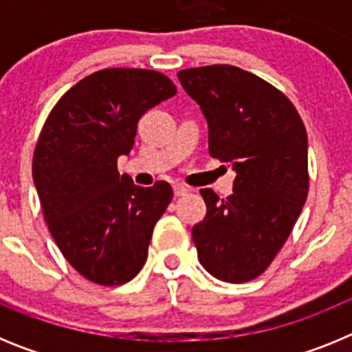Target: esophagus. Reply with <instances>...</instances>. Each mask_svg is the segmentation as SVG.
Wrapping results in <instances>:
<instances>
[{"instance_id":"34e87169","label":"esophagus","mask_w":352,"mask_h":352,"mask_svg":"<svg viewBox=\"0 0 352 352\" xmlns=\"http://www.w3.org/2000/svg\"><path fill=\"white\" fill-rule=\"evenodd\" d=\"M173 188H174V195H176V197H182V195L188 194V188H186L185 185H174Z\"/></svg>"}]
</instances>
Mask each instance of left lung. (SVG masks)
I'll return each instance as SVG.
<instances>
[{
	"mask_svg": "<svg viewBox=\"0 0 352 352\" xmlns=\"http://www.w3.org/2000/svg\"><path fill=\"white\" fill-rule=\"evenodd\" d=\"M178 79L206 116L210 155L236 170L227 199L201 190L197 257L219 280H254L284 247L309 195L307 130L287 96L247 70L208 65Z\"/></svg>",
	"mask_w": 352,
	"mask_h": 352,
	"instance_id": "left-lung-1",
	"label": "left lung"
}]
</instances>
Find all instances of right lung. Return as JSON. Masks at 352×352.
<instances>
[{
    "label": "right lung",
    "instance_id": "add662e5",
    "mask_svg": "<svg viewBox=\"0 0 352 352\" xmlns=\"http://www.w3.org/2000/svg\"><path fill=\"white\" fill-rule=\"evenodd\" d=\"M176 95L167 76L105 68L72 86L52 107L33 153L43 219L65 259L86 280L121 285L141 272L155 223L173 201L167 182L149 188L120 176L138 121Z\"/></svg>",
    "mask_w": 352,
    "mask_h": 352
}]
</instances>
